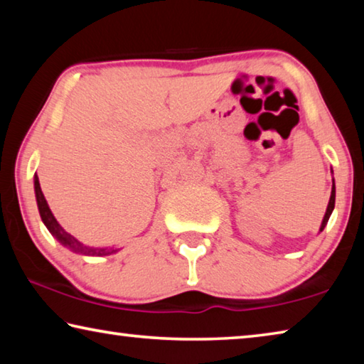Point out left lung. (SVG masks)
<instances>
[{"mask_svg":"<svg viewBox=\"0 0 364 364\" xmlns=\"http://www.w3.org/2000/svg\"><path fill=\"white\" fill-rule=\"evenodd\" d=\"M334 204H336V186H334V181H332V193H331V199H329V204H328V210H326V215L323 218V223H321V228H319V231L324 230V226L328 225V220L331 217L332 210H334Z\"/></svg>","mask_w":364,"mask_h":364,"instance_id":"left-lung-1","label":"left lung"}]
</instances>
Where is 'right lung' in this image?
Segmentation results:
<instances>
[{
	"instance_id": "right-lung-1",
	"label": "right lung",
	"mask_w": 364,
	"mask_h": 364,
	"mask_svg": "<svg viewBox=\"0 0 364 364\" xmlns=\"http://www.w3.org/2000/svg\"><path fill=\"white\" fill-rule=\"evenodd\" d=\"M35 196H36V204H38V210H40V217L43 220V223L46 225L49 232H51L60 244L65 245V247L72 249L73 252H78V254L97 255V257L109 255V254H112V252H115V250H107V249L86 247V245H83L82 242H78L75 237L70 236V234L67 232L64 228L58 223V220L54 218V215L51 213V210H49L48 202L45 199V196H43V193H41L40 181H38V176H36V175H35Z\"/></svg>"
}]
</instances>
